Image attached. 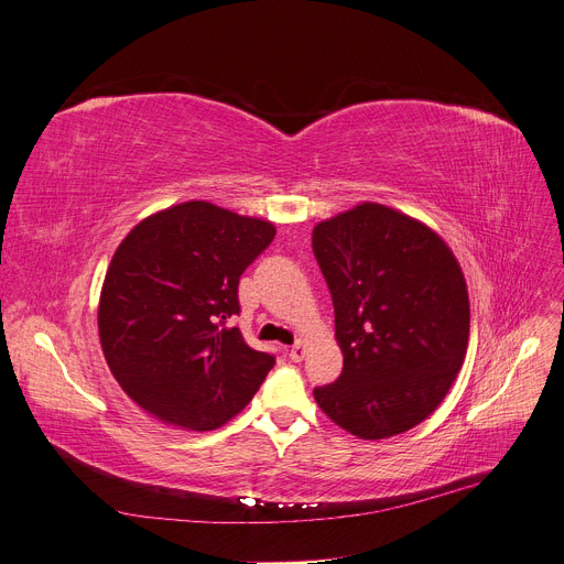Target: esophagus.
Here are the masks:
<instances>
[{
    "label": "esophagus",
    "instance_id": "1",
    "mask_svg": "<svg viewBox=\"0 0 564 564\" xmlns=\"http://www.w3.org/2000/svg\"><path fill=\"white\" fill-rule=\"evenodd\" d=\"M304 356H306V340H296L290 349V360L299 362V360H304Z\"/></svg>",
    "mask_w": 564,
    "mask_h": 564
}]
</instances>
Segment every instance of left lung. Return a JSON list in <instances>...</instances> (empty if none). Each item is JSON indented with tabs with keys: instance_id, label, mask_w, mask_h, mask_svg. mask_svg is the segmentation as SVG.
Returning a JSON list of instances; mask_svg holds the SVG:
<instances>
[{
	"instance_id": "8db88e82",
	"label": "left lung",
	"mask_w": 564,
	"mask_h": 564,
	"mask_svg": "<svg viewBox=\"0 0 564 564\" xmlns=\"http://www.w3.org/2000/svg\"><path fill=\"white\" fill-rule=\"evenodd\" d=\"M335 308L340 379L315 388L337 426L386 440L422 424L452 390L469 343L460 262L424 221L362 202L313 229Z\"/></svg>"
}]
</instances>
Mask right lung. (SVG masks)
Returning a JSON list of instances; mask_svg holds the SVG:
<instances>
[{"label": "right lung", "instance_id": "obj_1", "mask_svg": "<svg viewBox=\"0 0 564 564\" xmlns=\"http://www.w3.org/2000/svg\"><path fill=\"white\" fill-rule=\"evenodd\" d=\"M274 236L268 219L193 199L144 217L120 242L99 294V343L147 415L213 431L258 392L274 356L227 319L240 313L242 272Z\"/></svg>", "mask_w": 564, "mask_h": 564}]
</instances>
